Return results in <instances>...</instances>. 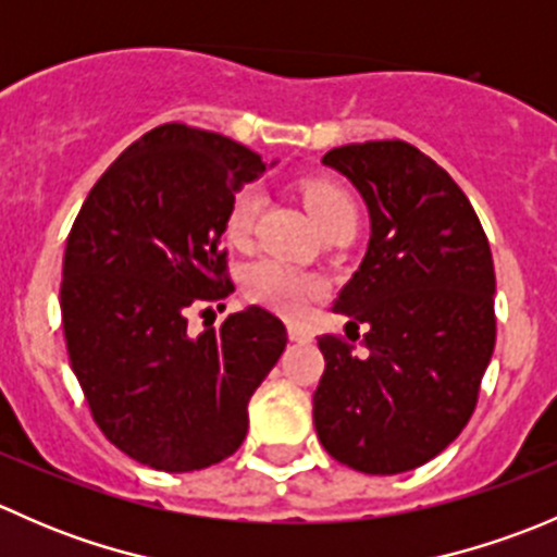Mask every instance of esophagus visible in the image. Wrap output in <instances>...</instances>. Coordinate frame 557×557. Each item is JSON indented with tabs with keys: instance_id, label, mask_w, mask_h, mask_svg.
I'll use <instances>...</instances> for the list:
<instances>
[{
	"instance_id": "esophagus-1",
	"label": "esophagus",
	"mask_w": 557,
	"mask_h": 557,
	"mask_svg": "<svg viewBox=\"0 0 557 557\" xmlns=\"http://www.w3.org/2000/svg\"><path fill=\"white\" fill-rule=\"evenodd\" d=\"M288 336H290V342H299V345L312 342V331L305 329V325H296V323L288 325Z\"/></svg>"
}]
</instances>
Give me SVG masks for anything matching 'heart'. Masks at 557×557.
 <instances>
[{
    "label": "heart",
    "instance_id": "heart-1",
    "mask_svg": "<svg viewBox=\"0 0 557 557\" xmlns=\"http://www.w3.org/2000/svg\"><path fill=\"white\" fill-rule=\"evenodd\" d=\"M301 196H305L307 210H310L320 232H325V228L339 221H356V201L342 185L329 183V180H307ZM258 210H261V194H258V188L247 185L234 196L232 207H228V243L245 245L250 239ZM243 285L250 305L285 314V318H301L307 307L325 294L323 280L296 267H288V263L272 261V258H261V261L250 263L245 269Z\"/></svg>",
    "mask_w": 557,
    "mask_h": 557
}]
</instances>
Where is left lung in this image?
Wrapping results in <instances>:
<instances>
[{"instance_id": "obj_1", "label": "left lung", "mask_w": 557, "mask_h": 557, "mask_svg": "<svg viewBox=\"0 0 557 557\" xmlns=\"http://www.w3.org/2000/svg\"><path fill=\"white\" fill-rule=\"evenodd\" d=\"M323 164L361 190L372 237L334 301L347 339L318 336L314 429L339 463L401 474L445 450L476 407L496 345L491 245L458 183L414 145H342Z\"/></svg>"}]
</instances>
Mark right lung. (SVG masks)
<instances>
[{"mask_svg":"<svg viewBox=\"0 0 557 557\" xmlns=\"http://www.w3.org/2000/svg\"><path fill=\"white\" fill-rule=\"evenodd\" d=\"M267 164L245 145L164 123L128 145L77 212L64 250L61 323L94 420L159 471L239 450L247 401L288 331L261 307L188 334V314L234 294L221 247L234 194Z\"/></svg>","mask_w":557,"mask_h":557,"instance_id":"add662e5","label":"right lung"}]
</instances>
